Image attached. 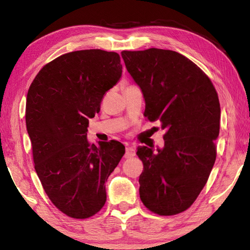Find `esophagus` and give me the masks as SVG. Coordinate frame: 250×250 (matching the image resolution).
I'll list each match as a JSON object with an SVG mask.
<instances>
[{"mask_svg": "<svg viewBox=\"0 0 250 250\" xmlns=\"http://www.w3.org/2000/svg\"><path fill=\"white\" fill-rule=\"evenodd\" d=\"M135 155V149L132 146H126L125 147V159H129V158H132V156Z\"/></svg>", "mask_w": 250, "mask_h": 250, "instance_id": "34e87169", "label": "esophagus"}]
</instances>
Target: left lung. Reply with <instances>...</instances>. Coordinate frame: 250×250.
Masks as SVG:
<instances>
[{"label": "left lung", "mask_w": 250, "mask_h": 250, "mask_svg": "<svg viewBox=\"0 0 250 250\" xmlns=\"http://www.w3.org/2000/svg\"><path fill=\"white\" fill-rule=\"evenodd\" d=\"M121 56L143 94L145 116L167 131L162 149L138 147L140 198L155 214L182 213L200 195L216 160L217 92L200 67L173 50H124Z\"/></svg>", "instance_id": "8db88e82"}]
</instances>
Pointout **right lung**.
<instances>
[{"instance_id": "obj_1", "label": "right lung", "mask_w": 250, "mask_h": 250, "mask_svg": "<svg viewBox=\"0 0 250 250\" xmlns=\"http://www.w3.org/2000/svg\"><path fill=\"white\" fill-rule=\"evenodd\" d=\"M121 75L119 54L77 50L45 65L28 89L25 118L35 171L49 200L69 217L88 218L103 208L104 183L125 152L115 140H87L89 119Z\"/></svg>"}]
</instances>
